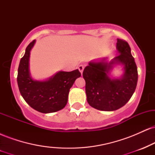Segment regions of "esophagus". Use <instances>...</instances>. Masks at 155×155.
Returning a JSON list of instances; mask_svg holds the SVG:
<instances>
[{
	"mask_svg": "<svg viewBox=\"0 0 155 155\" xmlns=\"http://www.w3.org/2000/svg\"><path fill=\"white\" fill-rule=\"evenodd\" d=\"M84 67H85V66H84V65H79V67H78V68H79V71L81 72V74H82L84 69Z\"/></svg>",
	"mask_w": 155,
	"mask_h": 155,
	"instance_id": "1",
	"label": "esophagus"
}]
</instances>
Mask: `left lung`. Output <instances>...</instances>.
Wrapping results in <instances>:
<instances>
[{"label":"left lung","instance_id":"obj_1","mask_svg":"<svg viewBox=\"0 0 155 155\" xmlns=\"http://www.w3.org/2000/svg\"><path fill=\"white\" fill-rule=\"evenodd\" d=\"M117 49L120 54L107 63L90 62L83 71L88 104L101 111H115L127 103L136 90L138 71L128 43L117 38ZM115 64H122L124 74L120 79L108 76Z\"/></svg>","mask_w":155,"mask_h":155}]
</instances>
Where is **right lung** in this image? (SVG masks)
<instances>
[{"label": "right lung", "mask_w": 155, "mask_h": 155, "mask_svg": "<svg viewBox=\"0 0 155 155\" xmlns=\"http://www.w3.org/2000/svg\"><path fill=\"white\" fill-rule=\"evenodd\" d=\"M35 40L29 44L18 68L17 84L24 100L31 107L41 113L60 111L67 104L69 90L81 76L78 69L71 72L59 71L46 81L32 79L29 70L31 50Z\"/></svg>", "instance_id": "add662e5"}]
</instances>
